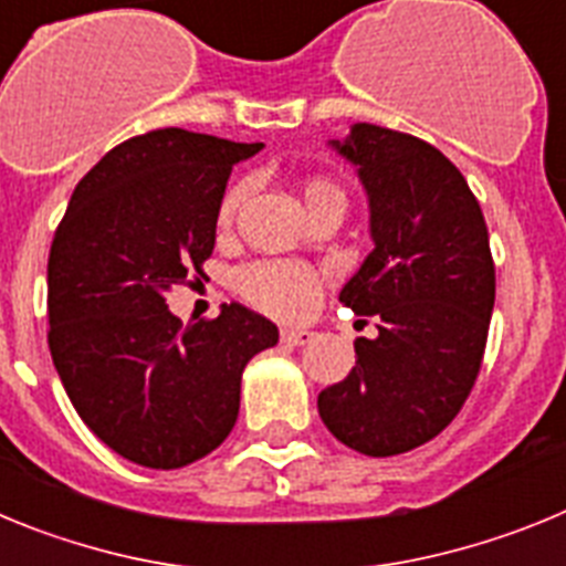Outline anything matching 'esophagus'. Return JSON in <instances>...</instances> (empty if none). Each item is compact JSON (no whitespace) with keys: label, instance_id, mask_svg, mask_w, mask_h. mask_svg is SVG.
Listing matches in <instances>:
<instances>
[{"label":"esophagus","instance_id":"1","mask_svg":"<svg viewBox=\"0 0 566 566\" xmlns=\"http://www.w3.org/2000/svg\"><path fill=\"white\" fill-rule=\"evenodd\" d=\"M312 337L314 332H308V328H292V326L280 328V343L283 345H306L312 343Z\"/></svg>","mask_w":566,"mask_h":566}]
</instances>
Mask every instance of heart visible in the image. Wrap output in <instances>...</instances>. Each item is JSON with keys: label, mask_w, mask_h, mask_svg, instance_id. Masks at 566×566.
Instances as JSON below:
<instances>
[{"label": "heart", "mask_w": 566, "mask_h": 566, "mask_svg": "<svg viewBox=\"0 0 566 566\" xmlns=\"http://www.w3.org/2000/svg\"><path fill=\"white\" fill-rule=\"evenodd\" d=\"M247 195V187L238 184V187L229 189L221 201V212H218V223L223 229L232 223L234 212H238L240 201ZM343 203L345 198L339 192V187H334L326 178H312V181L303 184V203H306L308 214L317 212L319 207L326 203ZM240 292L243 297L252 303V306L263 308V312L274 314V317H300L314 306L319 292V280L303 263H294V260H263V263H252L249 269L240 272Z\"/></svg>", "instance_id": "1"}]
</instances>
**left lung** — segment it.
Returning <instances> with one entry per match:
<instances>
[{"instance_id": "1", "label": "left lung", "mask_w": 566, "mask_h": 566, "mask_svg": "<svg viewBox=\"0 0 566 566\" xmlns=\"http://www.w3.org/2000/svg\"><path fill=\"white\" fill-rule=\"evenodd\" d=\"M368 198L374 249L339 303L377 319L357 365L319 391L328 431L365 457L431 442L462 411L482 368L496 269L464 175L437 147L377 124L332 138Z\"/></svg>"}]
</instances>
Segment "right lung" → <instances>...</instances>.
<instances>
[{
  "label": "right lung",
  "instance_id": "obj_1",
  "mask_svg": "<svg viewBox=\"0 0 566 566\" xmlns=\"http://www.w3.org/2000/svg\"><path fill=\"white\" fill-rule=\"evenodd\" d=\"M263 144L181 127L109 149L78 181L48 260L50 357L82 422L118 457L172 470L238 422L249 359L277 343L240 303L184 326L167 294L203 274L232 167Z\"/></svg>",
  "mask_w": 566,
  "mask_h": 566
}]
</instances>
